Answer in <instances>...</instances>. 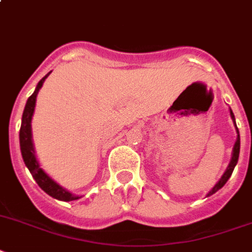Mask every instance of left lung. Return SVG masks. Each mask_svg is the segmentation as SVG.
Masks as SVG:
<instances>
[{
    "mask_svg": "<svg viewBox=\"0 0 252 252\" xmlns=\"http://www.w3.org/2000/svg\"><path fill=\"white\" fill-rule=\"evenodd\" d=\"M230 116H232V118H233L234 121V114L233 112L230 111ZM234 124H236V121H234ZM237 132H238V128H237ZM240 132H238V138H237V141L236 144H234V148H233V156H232V161H230L229 166H228V168H226V171L224 172V175L221 176V179H220L219 182H218V184H216L215 187H214L209 192V194L207 196H211V194H214L215 192H218L220 188H223V186L225 184L226 182H228V179L230 178V175H232V172H233L234 167H236L237 162H238V156H240Z\"/></svg>",
    "mask_w": 252,
    "mask_h": 252,
    "instance_id": "8db88e82",
    "label": "left lung"
}]
</instances>
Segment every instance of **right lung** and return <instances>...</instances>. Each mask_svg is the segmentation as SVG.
Here are the masks:
<instances>
[{"label": "right lung", "instance_id": "add662e5", "mask_svg": "<svg viewBox=\"0 0 252 252\" xmlns=\"http://www.w3.org/2000/svg\"><path fill=\"white\" fill-rule=\"evenodd\" d=\"M50 73H51V72H50ZM50 73H47L46 76L43 77L42 80L39 81L38 85H37L36 87V90H34V93L28 97V101H27L26 104V108H24V112H23L20 134H19V139H20V151H22V156H23V159H24V163H26V166L28 167L31 174H32L33 179H34V180L37 182V184L41 187V189H43L49 196L54 197V198L60 199V201H65V202H69V201H73V199L80 198V197H76L73 196L72 193L66 192L65 189L62 188L59 184H56L53 179L50 178L46 172L39 167L38 161H37L36 156H34V148H33V143H32L31 121H32L33 112H34L37 94H38L39 89L42 87L43 81L46 80L47 76H49Z\"/></svg>", "mask_w": 252, "mask_h": 252}]
</instances>
